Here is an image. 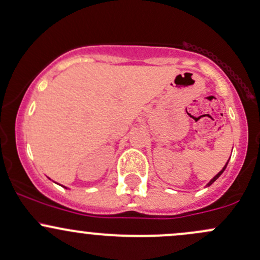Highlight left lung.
Masks as SVG:
<instances>
[{
  "label": "left lung",
  "instance_id": "left-lung-1",
  "mask_svg": "<svg viewBox=\"0 0 260 260\" xmlns=\"http://www.w3.org/2000/svg\"><path fill=\"white\" fill-rule=\"evenodd\" d=\"M228 162H229V160H228ZM228 162H226V163H225V166H224V167H223V169H222V171H220V172H219V173H218V174H217V176H215V177H214V178H213L212 180H210V182H209V183H208V184H207V185H210V184H212V183H214V182H215V180H217L218 178H219V177H220V174H222V173H223V172H224V171H225L226 166H228Z\"/></svg>",
  "mask_w": 260,
  "mask_h": 260
}]
</instances>
